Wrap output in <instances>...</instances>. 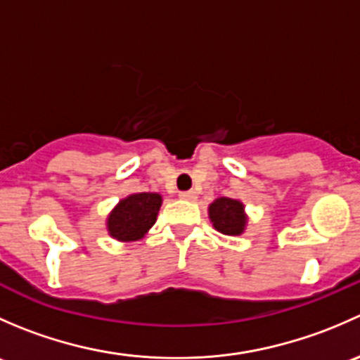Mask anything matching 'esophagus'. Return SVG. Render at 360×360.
<instances>
[{
	"label": "esophagus",
	"instance_id": "esophagus-1",
	"mask_svg": "<svg viewBox=\"0 0 360 360\" xmlns=\"http://www.w3.org/2000/svg\"><path fill=\"white\" fill-rule=\"evenodd\" d=\"M179 197L183 198V200H195V198H197V193H195L193 190H190V191H181Z\"/></svg>",
	"mask_w": 360,
	"mask_h": 360
}]
</instances>
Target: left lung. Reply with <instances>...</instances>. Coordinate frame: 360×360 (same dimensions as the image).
Instances as JSON below:
<instances>
[{
	"label": "left lung",
	"mask_w": 360,
	"mask_h": 360,
	"mask_svg": "<svg viewBox=\"0 0 360 360\" xmlns=\"http://www.w3.org/2000/svg\"><path fill=\"white\" fill-rule=\"evenodd\" d=\"M209 217L212 226L219 233L237 237L244 233L248 226V214H245L244 203L235 198L221 197L209 205Z\"/></svg>",
	"instance_id": "1"
}]
</instances>
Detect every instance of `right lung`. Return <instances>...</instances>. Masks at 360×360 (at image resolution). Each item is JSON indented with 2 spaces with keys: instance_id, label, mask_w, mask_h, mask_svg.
<instances>
[{
  "instance_id": "right-lung-1",
  "label": "right lung",
  "mask_w": 360,
  "mask_h": 360,
  "mask_svg": "<svg viewBox=\"0 0 360 360\" xmlns=\"http://www.w3.org/2000/svg\"><path fill=\"white\" fill-rule=\"evenodd\" d=\"M162 195L134 193L118 202L108 216L106 226L112 238L134 242L143 238L157 221Z\"/></svg>"
}]
</instances>
